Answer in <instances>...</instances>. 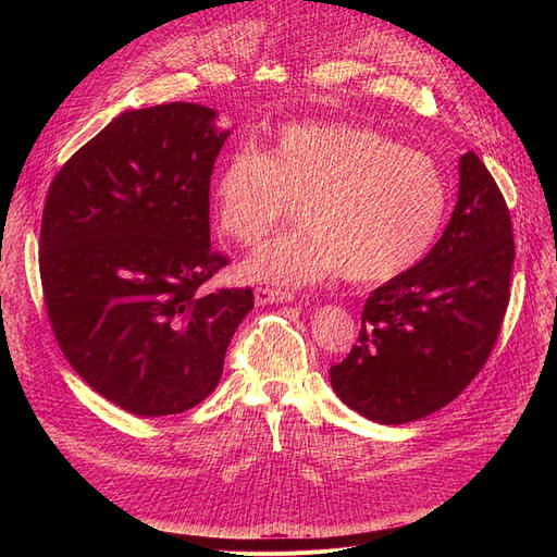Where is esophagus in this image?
<instances>
[{
    "label": "esophagus",
    "instance_id": "34e87169",
    "mask_svg": "<svg viewBox=\"0 0 557 557\" xmlns=\"http://www.w3.org/2000/svg\"><path fill=\"white\" fill-rule=\"evenodd\" d=\"M295 299V293L290 290H281V288H258L256 290V301L258 307L264 305H288V301Z\"/></svg>",
    "mask_w": 557,
    "mask_h": 557
}]
</instances>
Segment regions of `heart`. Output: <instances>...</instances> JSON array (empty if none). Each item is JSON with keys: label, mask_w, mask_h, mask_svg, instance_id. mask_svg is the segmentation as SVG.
Masks as SVG:
<instances>
[{"label": "heart", "mask_w": 557, "mask_h": 557, "mask_svg": "<svg viewBox=\"0 0 557 557\" xmlns=\"http://www.w3.org/2000/svg\"><path fill=\"white\" fill-rule=\"evenodd\" d=\"M218 227L260 239L299 201L305 227L260 244L244 260L252 281L307 285L342 272L383 283L425 258L442 230L448 188L436 162L385 134L348 123L283 127L267 156L244 146L213 183Z\"/></svg>", "instance_id": "obj_1"}]
</instances>
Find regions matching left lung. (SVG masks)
Segmentation results:
<instances>
[{
  "instance_id": "1",
  "label": "left lung",
  "mask_w": 557,
  "mask_h": 557,
  "mask_svg": "<svg viewBox=\"0 0 557 557\" xmlns=\"http://www.w3.org/2000/svg\"><path fill=\"white\" fill-rule=\"evenodd\" d=\"M458 201L442 239L362 309L348 358L330 369L339 399L381 425L446 407L497 342L513 267L511 215L476 153L460 158Z\"/></svg>"
}]
</instances>
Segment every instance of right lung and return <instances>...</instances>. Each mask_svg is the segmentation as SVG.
I'll return each mask as SVG.
<instances>
[{
    "mask_svg": "<svg viewBox=\"0 0 557 557\" xmlns=\"http://www.w3.org/2000/svg\"><path fill=\"white\" fill-rule=\"evenodd\" d=\"M230 129L209 107L125 111L48 188L39 269L64 358L115 407L156 418L205 401L252 309L250 288L207 290L209 185Z\"/></svg>",
    "mask_w": 557,
    "mask_h": 557,
    "instance_id": "right-lung-1",
    "label": "right lung"
}]
</instances>
